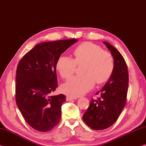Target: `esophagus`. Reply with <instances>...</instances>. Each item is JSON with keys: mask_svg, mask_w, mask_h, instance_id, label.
<instances>
[{"mask_svg": "<svg viewBox=\"0 0 146 146\" xmlns=\"http://www.w3.org/2000/svg\"><path fill=\"white\" fill-rule=\"evenodd\" d=\"M75 99H76V97H71V96H67V97H66V100H68V101L75 100Z\"/></svg>", "mask_w": 146, "mask_h": 146, "instance_id": "34e87169", "label": "esophagus"}]
</instances>
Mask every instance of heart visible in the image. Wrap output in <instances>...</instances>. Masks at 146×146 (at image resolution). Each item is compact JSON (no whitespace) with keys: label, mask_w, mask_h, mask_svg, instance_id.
I'll return each instance as SVG.
<instances>
[{"label":"heart","mask_w":146,"mask_h":146,"mask_svg":"<svg viewBox=\"0 0 146 146\" xmlns=\"http://www.w3.org/2000/svg\"><path fill=\"white\" fill-rule=\"evenodd\" d=\"M73 55L74 58L61 56L56 63V70L64 79L73 75L76 65L84 64V75L74 76L62 86V91L65 94L72 97L82 95L93 88L95 81L98 84L105 82L111 76L114 70L113 56L99 46L82 43L74 49Z\"/></svg>","instance_id":"heart-1"}]
</instances>
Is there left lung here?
<instances>
[{"label":"left lung","instance_id":"obj_1","mask_svg":"<svg viewBox=\"0 0 146 146\" xmlns=\"http://www.w3.org/2000/svg\"><path fill=\"white\" fill-rule=\"evenodd\" d=\"M111 53L114 60V70L107 83L100 91V97L92 99L82 119L91 129L102 130L114 123L126 103L129 75L124 58L115 47L103 42Z\"/></svg>","mask_w":146,"mask_h":146}]
</instances>
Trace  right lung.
I'll return each mask as SVG.
<instances>
[{"instance_id": "add662e5", "label": "right lung", "mask_w": 146, "mask_h": 146, "mask_svg": "<svg viewBox=\"0 0 146 146\" xmlns=\"http://www.w3.org/2000/svg\"><path fill=\"white\" fill-rule=\"evenodd\" d=\"M78 40L45 42L24 55L17 66L15 99L24 120L35 130L46 132L58 124L65 95L51 96L57 88L56 63Z\"/></svg>"}]
</instances>
